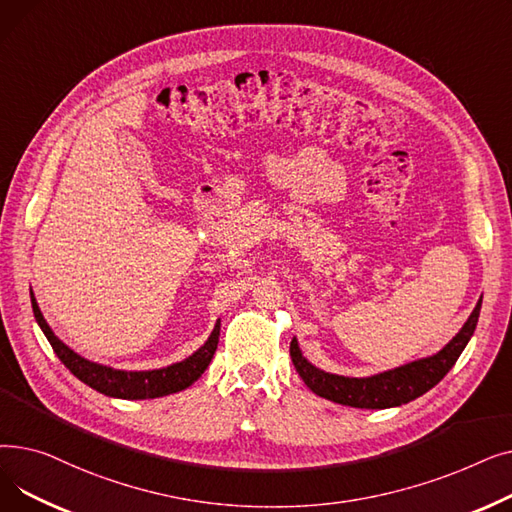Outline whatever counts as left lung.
<instances>
[{"mask_svg": "<svg viewBox=\"0 0 512 512\" xmlns=\"http://www.w3.org/2000/svg\"><path fill=\"white\" fill-rule=\"evenodd\" d=\"M481 299L469 315L467 324L461 328L442 351L434 357H427L409 365H402L392 371H384L371 378H342V375L326 373L303 359L297 340L290 342V359L294 369L299 371L303 382L321 398H328L338 405L357 409H390L405 405L432 390L444 375L452 369L456 359L461 357L469 338L475 332Z\"/></svg>", "mask_w": 512, "mask_h": 512, "instance_id": "obj_1", "label": "left lung"}]
</instances>
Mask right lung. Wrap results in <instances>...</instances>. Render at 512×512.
<instances>
[{"label":"right lung","mask_w":512,"mask_h":512,"mask_svg":"<svg viewBox=\"0 0 512 512\" xmlns=\"http://www.w3.org/2000/svg\"><path fill=\"white\" fill-rule=\"evenodd\" d=\"M31 301H33V313H35L37 324L47 336L53 353L60 357V361L70 369V373L76 375L80 382H85L87 386H91L93 390L105 396L124 398V400H143V398H157V396L180 392L201 378V373L207 369L215 348H218L220 321L215 324L209 340L195 355H191L182 363L170 365L166 369H155V371H118L112 367L91 363L80 355H76L74 351H70V348L47 326V321L43 319L37 307L35 297H31Z\"/></svg>","instance_id":"add662e5"}]
</instances>
